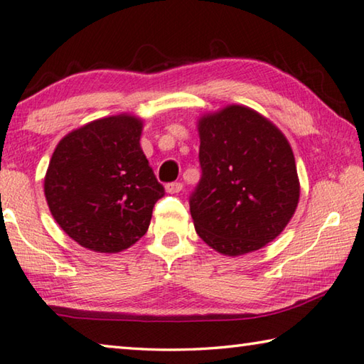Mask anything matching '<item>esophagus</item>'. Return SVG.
<instances>
[{"mask_svg":"<svg viewBox=\"0 0 364 364\" xmlns=\"http://www.w3.org/2000/svg\"><path fill=\"white\" fill-rule=\"evenodd\" d=\"M183 189V184L181 183H178V181H175V183H168L165 186V191L168 193V194H176V193H180Z\"/></svg>","mask_w":364,"mask_h":364,"instance_id":"obj_1","label":"esophagus"}]
</instances>
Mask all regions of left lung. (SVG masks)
<instances>
[{
  "mask_svg": "<svg viewBox=\"0 0 364 364\" xmlns=\"http://www.w3.org/2000/svg\"><path fill=\"white\" fill-rule=\"evenodd\" d=\"M198 132L203 178L189 200L196 232L223 256L261 250L284 232L298 207L290 142L245 105L203 114Z\"/></svg>",
  "mask_w": 364,
  "mask_h": 364,
  "instance_id": "obj_1",
  "label": "left lung"
}]
</instances>
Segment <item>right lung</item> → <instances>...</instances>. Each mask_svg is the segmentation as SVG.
<instances>
[{
    "mask_svg": "<svg viewBox=\"0 0 364 364\" xmlns=\"http://www.w3.org/2000/svg\"><path fill=\"white\" fill-rule=\"evenodd\" d=\"M144 121L94 119L58 142L43 191L55 222L85 250L114 255L146 235L164 196L141 149Z\"/></svg>",
    "mask_w": 364,
    "mask_h": 364,
    "instance_id": "obj_1",
    "label": "right lung"
}]
</instances>
